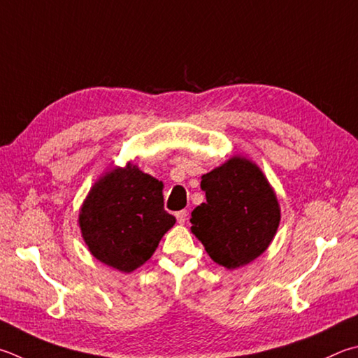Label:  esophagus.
<instances>
[{"label":"esophagus","mask_w":358,"mask_h":358,"mask_svg":"<svg viewBox=\"0 0 358 358\" xmlns=\"http://www.w3.org/2000/svg\"><path fill=\"white\" fill-rule=\"evenodd\" d=\"M175 217H177L178 224H185L186 220H187V211H186V210H181V211H178L177 214H175Z\"/></svg>","instance_id":"esophagus-1"}]
</instances>
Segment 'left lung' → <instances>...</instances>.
<instances>
[{
  "label": "left lung",
  "mask_w": 358,
  "mask_h": 358,
  "mask_svg": "<svg viewBox=\"0 0 358 358\" xmlns=\"http://www.w3.org/2000/svg\"><path fill=\"white\" fill-rule=\"evenodd\" d=\"M206 201L191 213V231L214 263L249 264L268 249L280 224V205L255 162L233 157L201 177Z\"/></svg>",
  "instance_id": "1"
}]
</instances>
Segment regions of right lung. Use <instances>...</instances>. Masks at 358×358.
<instances>
[{
  "label": "right lung",
  "instance_id": "right-lung-1",
  "mask_svg": "<svg viewBox=\"0 0 358 358\" xmlns=\"http://www.w3.org/2000/svg\"><path fill=\"white\" fill-rule=\"evenodd\" d=\"M89 252L120 272H133L153 255L175 217L164 210L162 183L128 162L106 172L80 210Z\"/></svg>",
  "mask_w": 358,
  "mask_h": 358
}]
</instances>
